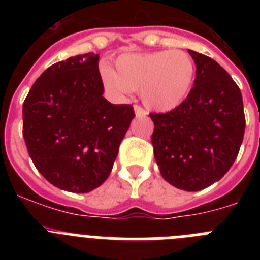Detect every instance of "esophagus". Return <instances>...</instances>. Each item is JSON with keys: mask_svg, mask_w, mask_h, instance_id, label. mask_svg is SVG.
<instances>
[{"mask_svg": "<svg viewBox=\"0 0 260 260\" xmlns=\"http://www.w3.org/2000/svg\"><path fill=\"white\" fill-rule=\"evenodd\" d=\"M134 112H135V116L137 117H144L147 114L146 110L143 108H141L139 105H134Z\"/></svg>", "mask_w": 260, "mask_h": 260, "instance_id": "34e87169", "label": "esophagus"}]
</instances>
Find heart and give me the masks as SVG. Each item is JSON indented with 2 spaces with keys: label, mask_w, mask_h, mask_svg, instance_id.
<instances>
[{
  "label": "heart",
  "mask_w": 260,
  "mask_h": 260,
  "mask_svg": "<svg viewBox=\"0 0 260 260\" xmlns=\"http://www.w3.org/2000/svg\"><path fill=\"white\" fill-rule=\"evenodd\" d=\"M105 89L113 98L125 100L138 91L148 109L169 112L180 107L192 88L197 66L189 53L178 49L122 54L116 71L102 68Z\"/></svg>",
  "instance_id": "1"
}]
</instances>
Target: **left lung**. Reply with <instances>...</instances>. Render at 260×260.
Instances as JSON below:
<instances>
[{
    "mask_svg": "<svg viewBox=\"0 0 260 260\" xmlns=\"http://www.w3.org/2000/svg\"><path fill=\"white\" fill-rule=\"evenodd\" d=\"M197 66L194 87L168 113H151L153 155L162 178L199 191L231 169L245 133L242 95L231 75L210 57L189 50Z\"/></svg>",
    "mask_w": 260,
    "mask_h": 260,
    "instance_id": "8db88e82",
    "label": "left lung"
}]
</instances>
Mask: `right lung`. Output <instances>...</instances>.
Instances as JSON below:
<instances>
[{"label":"right lung","mask_w":260,"mask_h":260,"mask_svg":"<svg viewBox=\"0 0 260 260\" xmlns=\"http://www.w3.org/2000/svg\"><path fill=\"white\" fill-rule=\"evenodd\" d=\"M99 54L59 61L38 78L23 103V138L47 181L89 192L109 177L132 119L133 105L103 96Z\"/></svg>","instance_id":"obj_1"}]
</instances>
